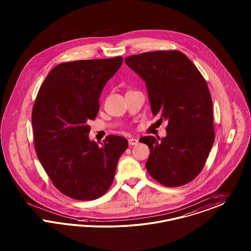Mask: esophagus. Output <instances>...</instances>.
I'll use <instances>...</instances> for the list:
<instances>
[{
    "label": "esophagus",
    "instance_id": "1",
    "mask_svg": "<svg viewBox=\"0 0 251 251\" xmlns=\"http://www.w3.org/2000/svg\"><path fill=\"white\" fill-rule=\"evenodd\" d=\"M128 142H129L130 146H136L139 143L138 140L135 138H130L128 140Z\"/></svg>",
    "mask_w": 251,
    "mask_h": 251
}]
</instances>
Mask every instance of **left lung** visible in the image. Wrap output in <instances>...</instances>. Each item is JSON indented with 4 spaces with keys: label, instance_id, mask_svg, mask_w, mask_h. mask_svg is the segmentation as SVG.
Masks as SVG:
<instances>
[{
    "label": "left lung",
    "instance_id": "obj_1",
    "mask_svg": "<svg viewBox=\"0 0 251 251\" xmlns=\"http://www.w3.org/2000/svg\"><path fill=\"white\" fill-rule=\"evenodd\" d=\"M125 63L146 81L152 114L168 121L166 137L140 138L150 149L147 172L167 187L190 182L203 170L215 139L205 78L177 50L134 54Z\"/></svg>",
    "mask_w": 251,
    "mask_h": 251
}]
</instances>
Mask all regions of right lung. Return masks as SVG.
Here are the masks:
<instances>
[{
  "instance_id": "right-lung-1",
  "label": "right lung",
  "mask_w": 251,
  "mask_h": 251,
  "mask_svg": "<svg viewBox=\"0 0 251 251\" xmlns=\"http://www.w3.org/2000/svg\"><path fill=\"white\" fill-rule=\"evenodd\" d=\"M122 61L117 56L61 63L38 92L31 115L37 156L52 184L71 199L104 195L128 147L121 136L108 135L102 146L88 137L103 88Z\"/></svg>"
}]
</instances>
